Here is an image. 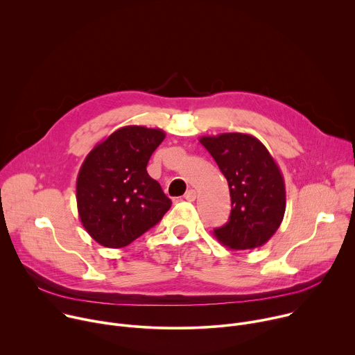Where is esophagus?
Masks as SVG:
<instances>
[{"mask_svg": "<svg viewBox=\"0 0 355 355\" xmlns=\"http://www.w3.org/2000/svg\"><path fill=\"white\" fill-rule=\"evenodd\" d=\"M185 200H195L196 199V192L193 191V189H188L185 193H184V196H182Z\"/></svg>", "mask_w": 355, "mask_h": 355, "instance_id": "1", "label": "esophagus"}]
</instances>
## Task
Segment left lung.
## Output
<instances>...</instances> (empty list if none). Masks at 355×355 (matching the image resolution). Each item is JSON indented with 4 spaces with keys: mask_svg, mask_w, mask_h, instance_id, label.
<instances>
[{
    "mask_svg": "<svg viewBox=\"0 0 355 355\" xmlns=\"http://www.w3.org/2000/svg\"><path fill=\"white\" fill-rule=\"evenodd\" d=\"M227 180L232 212L229 222L214 236L233 250H252L266 244L282 223L286 193L281 170L267 147L247 133L202 136Z\"/></svg>",
    "mask_w": 355,
    "mask_h": 355,
    "instance_id": "left-lung-1",
    "label": "left lung"
}]
</instances>
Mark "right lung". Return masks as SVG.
<instances>
[{"label":"right lung","instance_id":"right-lung-1","mask_svg":"<svg viewBox=\"0 0 355 355\" xmlns=\"http://www.w3.org/2000/svg\"><path fill=\"white\" fill-rule=\"evenodd\" d=\"M164 137L162 129L123 126L85 157L77 177V209L84 229L101 245L130 244L170 209V198L146 170Z\"/></svg>","mask_w":355,"mask_h":355}]
</instances>
